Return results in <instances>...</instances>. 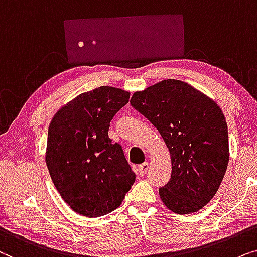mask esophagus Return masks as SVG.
Listing matches in <instances>:
<instances>
[{"instance_id": "esophagus-1", "label": "esophagus", "mask_w": 257, "mask_h": 257, "mask_svg": "<svg viewBox=\"0 0 257 257\" xmlns=\"http://www.w3.org/2000/svg\"><path fill=\"white\" fill-rule=\"evenodd\" d=\"M148 169H149V163L148 162L140 164V166L138 167V174L140 176H145L146 173L148 172Z\"/></svg>"}]
</instances>
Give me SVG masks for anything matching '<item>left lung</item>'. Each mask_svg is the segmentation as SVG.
I'll list each match as a JSON object with an SVG mask.
<instances>
[{
    "label": "left lung",
    "instance_id": "8db88e82",
    "mask_svg": "<svg viewBox=\"0 0 257 257\" xmlns=\"http://www.w3.org/2000/svg\"><path fill=\"white\" fill-rule=\"evenodd\" d=\"M131 104L160 132L172 157L161 200L174 213L191 214L215 196L229 161L228 126L221 108L186 82L164 80L136 91Z\"/></svg>",
    "mask_w": 257,
    "mask_h": 257
}]
</instances>
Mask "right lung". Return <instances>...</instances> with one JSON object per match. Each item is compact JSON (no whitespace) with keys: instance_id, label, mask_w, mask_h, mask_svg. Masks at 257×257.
Segmentation results:
<instances>
[{"instance_id":"obj_1","label":"right lung","mask_w":257,"mask_h":257,"mask_svg":"<svg viewBox=\"0 0 257 257\" xmlns=\"http://www.w3.org/2000/svg\"><path fill=\"white\" fill-rule=\"evenodd\" d=\"M128 101V91L98 87L78 95L51 119L48 170L64 202L82 216L115 210L135 182L121 145L108 136L110 121Z\"/></svg>"}]
</instances>
